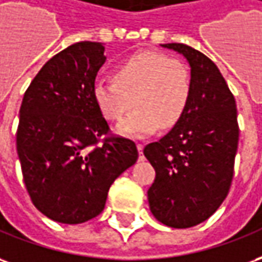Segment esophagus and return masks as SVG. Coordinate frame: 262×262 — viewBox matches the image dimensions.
I'll return each mask as SVG.
<instances>
[{"label": "esophagus", "instance_id": "esophagus-1", "mask_svg": "<svg viewBox=\"0 0 262 262\" xmlns=\"http://www.w3.org/2000/svg\"><path fill=\"white\" fill-rule=\"evenodd\" d=\"M136 146H137V150H139V153L142 155V151H143V147H144V146H143V144H142V143H137ZM140 159H143V156H140Z\"/></svg>", "mask_w": 262, "mask_h": 262}]
</instances>
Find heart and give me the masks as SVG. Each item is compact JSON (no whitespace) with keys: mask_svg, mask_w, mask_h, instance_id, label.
<instances>
[{"mask_svg":"<svg viewBox=\"0 0 262 262\" xmlns=\"http://www.w3.org/2000/svg\"><path fill=\"white\" fill-rule=\"evenodd\" d=\"M191 98V75L183 62L156 52L133 55L113 71V80L93 85V99L100 115L119 120L130 109L116 132L122 136L142 137L162 126L170 129L180 122Z\"/></svg>","mask_w":262,"mask_h":262,"instance_id":"obj_1","label":"heart"}]
</instances>
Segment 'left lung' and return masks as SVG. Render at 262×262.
Instances as JSON below:
<instances>
[{
  "label": "left lung",
  "instance_id": "8db88e82",
  "mask_svg": "<svg viewBox=\"0 0 262 262\" xmlns=\"http://www.w3.org/2000/svg\"><path fill=\"white\" fill-rule=\"evenodd\" d=\"M190 65L191 98L180 122L143 153L156 170L147 191L157 220L188 228L206 221L228 194L238 146L237 106L210 58L184 43H163Z\"/></svg>",
  "mask_w": 262,
  "mask_h": 262
}]
</instances>
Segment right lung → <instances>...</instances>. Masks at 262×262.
I'll return each mask as SVG.
<instances>
[{
	"mask_svg": "<svg viewBox=\"0 0 262 262\" xmlns=\"http://www.w3.org/2000/svg\"><path fill=\"white\" fill-rule=\"evenodd\" d=\"M100 42H76L52 56L24 95L16 151L29 197L62 224H80L105 208L112 183L137 160L136 144L106 137L109 126L93 99L105 63Z\"/></svg>",
	"mask_w": 262,
	"mask_h": 262,
	"instance_id": "1",
	"label": "right lung"
}]
</instances>
